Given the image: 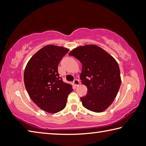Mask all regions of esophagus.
Returning <instances> with one entry per match:
<instances>
[{
	"mask_svg": "<svg viewBox=\"0 0 146 146\" xmlns=\"http://www.w3.org/2000/svg\"><path fill=\"white\" fill-rule=\"evenodd\" d=\"M80 81H79V80H78V79H75V80L73 81V85L76 86V87L80 85Z\"/></svg>",
	"mask_w": 146,
	"mask_h": 146,
	"instance_id": "1",
	"label": "esophagus"
}]
</instances>
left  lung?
I'll return each instance as SVG.
<instances>
[{"label":"left lung","mask_w":146,"mask_h":146,"mask_svg":"<svg viewBox=\"0 0 146 146\" xmlns=\"http://www.w3.org/2000/svg\"><path fill=\"white\" fill-rule=\"evenodd\" d=\"M69 55L75 56L82 64L80 78L88 88V94L81 97L84 108L100 113L111 104L121 84L117 62L102 48L94 44L78 46Z\"/></svg>","instance_id":"left-lung-1"}]
</instances>
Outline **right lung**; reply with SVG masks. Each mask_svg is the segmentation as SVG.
Here are the masks:
<instances>
[{
  "instance_id": "obj_1",
  "label": "right lung",
  "mask_w": 146,
  "mask_h": 146,
  "mask_svg": "<svg viewBox=\"0 0 146 146\" xmlns=\"http://www.w3.org/2000/svg\"><path fill=\"white\" fill-rule=\"evenodd\" d=\"M69 49L52 44L43 47L28 61L24 81L33 102L49 113L65 108L72 86L64 82L58 73V65Z\"/></svg>"
}]
</instances>
